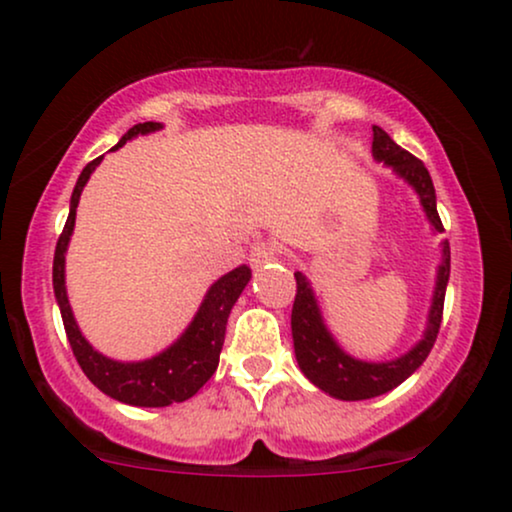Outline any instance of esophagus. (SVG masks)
<instances>
[{
  "label": "esophagus",
  "instance_id": "34e87169",
  "mask_svg": "<svg viewBox=\"0 0 512 512\" xmlns=\"http://www.w3.org/2000/svg\"><path fill=\"white\" fill-rule=\"evenodd\" d=\"M276 260H278L276 243L262 241V243L252 245V250H250V267L252 269H260V267H264V264L276 262Z\"/></svg>",
  "mask_w": 512,
  "mask_h": 512
}]
</instances>
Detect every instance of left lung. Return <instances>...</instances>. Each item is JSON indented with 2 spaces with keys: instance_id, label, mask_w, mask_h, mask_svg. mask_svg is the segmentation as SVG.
Here are the masks:
<instances>
[{
  "instance_id": "8db88e82",
  "label": "left lung",
  "mask_w": 512,
  "mask_h": 512,
  "mask_svg": "<svg viewBox=\"0 0 512 512\" xmlns=\"http://www.w3.org/2000/svg\"><path fill=\"white\" fill-rule=\"evenodd\" d=\"M371 153L375 163L390 167L404 184H409L416 191L420 208H423L425 217H428L432 226V234H442L444 226L437 215V196L428 167L420 163L418 158H413L409 151L394 144L390 134L378 125H373ZM439 248H442V260L437 264L435 290H432L423 338L409 352L387 361H366L345 352L340 342L335 340L331 328L323 321L319 300H316L309 278L302 271H295L297 295L293 304V316H290V328H293L295 359L300 371L304 373V378L319 387L321 392H326L328 397L342 401H361L380 397V394L394 390L409 375L416 373L423 366V361L428 359L430 349L437 340L439 323H442L446 283H449L451 271L449 241L439 243Z\"/></svg>"
}]
</instances>
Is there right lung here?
<instances>
[{
  "label": "right lung",
  "instance_id": "obj_1",
  "mask_svg": "<svg viewBox=\"0 0 512 512\" xmlns=\"http://www.w3.org/2000/svg\"><path fill=\"white\" fill-rule=\"evenodd\" d=\"M160 129H163V122H141V125H134L111 151H118L127 141L151 132H160ZM101 160L103 155L92 160L82 170L80 179H77L73 196H70L68 222L63 226V234L58 238L54 252V295L58 309H61L68 342L73 347V354L84 375L111 399L129 406H144V409H160V406L179 404V401L191 399L200 387L208 383L212 373L217 371L219 352H222L224 345L226 321H229L236 300L250 283L252 271L250 267L241 264V267L229 271V274L219 276L208 288L198 312L193 314L184 333L170 347L153 354V357L141 361H118L94 349L92 342L84 338L80 326H77L73 307L68 302L66 252L70 236L75 231V215L82 189L87 186L92 172L101 165Z\"/></svg>",
  "mask_w": 512,
  "mask_h": 512
}]
</instances>
